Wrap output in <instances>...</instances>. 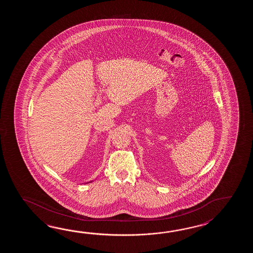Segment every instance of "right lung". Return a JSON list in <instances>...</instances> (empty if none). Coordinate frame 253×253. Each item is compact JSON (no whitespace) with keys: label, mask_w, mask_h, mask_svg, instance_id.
Returning a JSON list of instances; mask_svg holds the SVG:
<instances>
[{"label":"right lung","mask_w":253,"mask_h":253,"mask_svg":"<svg viewBox=\"0 0 253 253\" xmlns=\"http://www.w3.org/2000/svg\"><path fill=\"white\" fill-rule=\"evenodd\" d=\"M91 182H92V181H91ZM91 182H90V183H91Z\"/></svg>","instance_id":"right-lung-1"}]
</instances>
